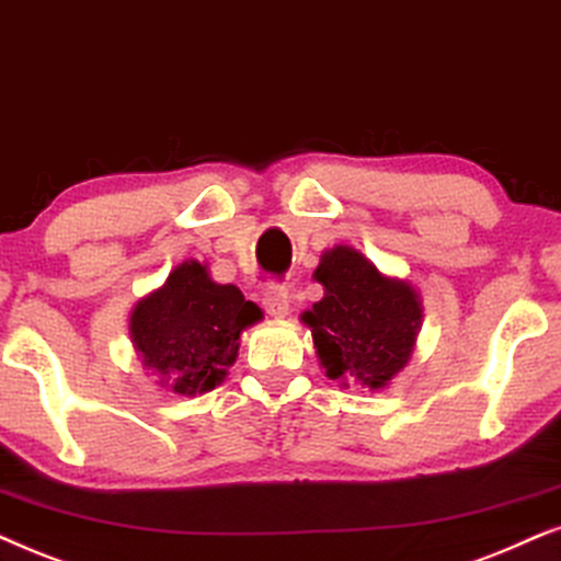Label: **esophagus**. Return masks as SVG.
Segmentation results:
<instances>
[{
    "mask_svg": "<svg viewBox=\"0 0 561 561\" xmlns=\"http://www.w3.org/2000/svg\"><path fill=\"white\" fill-rule=\"evenodd\" d=\"M261 305H264V310L268 312L272 318H285L289 312V297H287V289L279 287V285H272L266 287L264 293V300H261Z\"/></svg>",
    "mask_w": 561,
    "mask_h": 561,
    "instance_id": "esophagus-1",
    "label": "esophagus"
}]
</instances>
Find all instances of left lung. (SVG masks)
I'll list each match as a JSON object with an SVG mask.
<instances>
[{
  "label": "left lung",
  "instance_id": "8db88e82",
  "mask_svg": "<svg viewBox=\"0 0 561 561\" xmlns=\"http://www.w3.org/2000/svg\"><path fill=\"white\" fill-rule=\"evenodd\" d=\"M312 279L323 285V300L300 320L310 328L320 369L341 387L385 390L413 356L423 323L421 293L343 243L320 253Z\"/></svg>",
  "mask_w": 561,
  "mask_h": 561
}]
</instances>
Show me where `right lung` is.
Wrapping results in <instances>:
<instances>
[{
	"label": "right lung",
	"mask_w": 561,
	"mask_h": 561,
	"mask_svg": "<svg viewBox=\"0 0 561 561\" xmlns=\"http://www.w3.org/2000/svg\"><path fill=\"white\" fill-rule=\"evenodd\" d=\"M259 320L264 312L241 289L215 282L207 261L186 259L140 297L128 331L138 362L163 392L197 398L228 377L241 333Z\"/></svg>",
	"instance_id": "add662e5"
}]
</instances>
